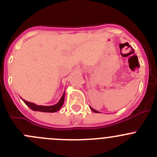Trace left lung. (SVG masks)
<instances>
[{"label": "left lung", "instance_id": "8db88e82", "mask_svg": "<svg viewBox=\"0 0 157 157\" xmlns=\"http://www.w3.org/2000/svg\"><path fill=\"white\" fill-rule=\"evenodd\" d=\"M90 109H91V110H92V111H93V112H96V113H98V112H98V111L95 110V109H93V108H92V107H90Z\"/></svg>", "mask_w": 157, "mask_h": 157}]
</instances>
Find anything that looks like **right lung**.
<instances>
[{
	"instance_id": "1",
	"label": "right lung",
	"mask_w": 157,
	"mask_h": 157,
	"mask_svg": "<svg viewBox=\"0 0 157 157\" xmlns=\"http://www.w3.org/2000/svg\"><path fill=\"white\" fill-rule=\"evenodd\" d=\"M64 95H65V93L64 92L62 96L61 97L60 100L58 101V103H56L54 105H48V106H46V105H36V104L33 103V102H28V101L24 100V99H22V98L21 99H23L24 103L33 111H37V112H57V111L59 110V109L62 107L64 101Z\"/></svg>"
}]
</instances>
